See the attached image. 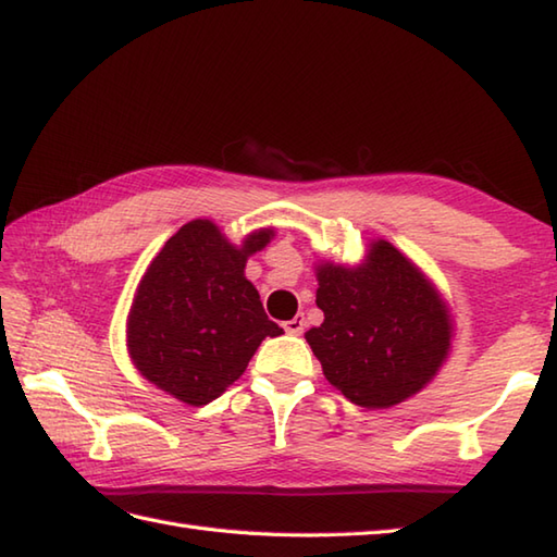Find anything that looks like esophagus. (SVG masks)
<instances>
[{
  "label": "esophagus",
  "instance_id": "obj_1",
  "mask_svg": "<svg viewBox=\"0 0 557 557\" xmlns=\"http://www.w3.org/2000/svg\"><path fill=\"white\" fill-rule=\"evenodd\" d=\"M283 330H286V334H293V337H300L302 330H306V320H302V314H296V318L283 322Z\"/></svg>",
  "mask_w": 557,
  "mask_h": 557
}]
</instances>
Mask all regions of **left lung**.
Wrapping results in <instances>:
<instances>
[{
    "label": "left lung",
    "mask_w": 557,
    "mask_h": 557,
    "mask_svg": "<svg viewBox=\"0 0 557 557\" xmlns=\"http://www.w3.org/2000/svg\"><path fill=\"white\" fill-rule=\"evenodd\" d=\"M314 271L324 322L306 339L324 377L369 409L422 391L450 349V314L434 283L385 239L359 267L324 261Z\"/></svg>",
    "instance_id": "1"
}]
</instances>
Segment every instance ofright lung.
I'll use <instances>...</instances> for the list:
<instances>
[{
	"instance_id": "1",
	"label": "right lung",
	"mask_w": 557,
	"mask_h": 557,
	"mask_svg": "<svg viewBox=\"0 0 557 557\" xmlns=\"http://www.w3.org/2000/svg\"><path fill=\"white\" fill-rule=\"evenodd\" d=\"M271 237L264 227L235 247L211 220H191L166 239L128 312V354L140 375L201 407L245 373L261 342L283 334L245 276L247 257Z\"/></svg>"
}]
</instances>
